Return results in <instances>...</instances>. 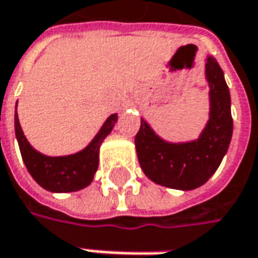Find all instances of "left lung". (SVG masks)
<instances>
[{
  "instance_id": "obj_1",
  "label": "left lung",
  "mask_w": 258,
  "mask_h": 258,
  "mask_svg": "<svg viewBox=\"0 0 258 258\" xmlns=\"http://www.w3.org/2000/svg\"><path fill=\"white\" fill-rule=\"evenodd\" d=\"M204 73L210 88V112L199 138L184 143L165 141L141 118L136 136L138 163L156 184L182 191L199 188L217 171L226 156L233 136L230 90L214 57L207 55Z\"/></svg>"
}]
</instances>
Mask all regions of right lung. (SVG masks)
<instances>
[{"mask_svg":"<svg viewBox=\"0 0 258 258\" xmlns=\"http://www.w3.org/2000/svg\"><path fill=\"white\" fill-rule=\"evenodd\" d=\"M18 102V101H17ZM118 120L117 114H111L101 125L88 146L76 154L49 157L41 154L28 143L20 125L17 105L14 115L15 137L20 146L23 161L28 173L42 188L51 192H71L90 185L100 161V146L110 134Z\"/></svg>","mask_w":258,"mask_h":258,"instance_id":"right-lung-1","label":"right lung"}]
</instances>
